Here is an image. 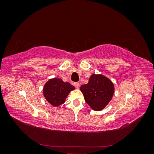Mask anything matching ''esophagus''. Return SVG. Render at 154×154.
Wrapping results in <instances>:
<instances>
[{
  "label": "esophagus",
  "instance_id": "1",
  "mask_svg": "<svg viewBox=\"0 0 154 154\" xmlns=\"http://www.w3.org/2000/svg\"><path fill=\"white\" fill-rule=\"evenodd\" d=\"M74 87H75L76 88H80V83H78V82L74 83Z\"/></svg>",
  "mask_w": 154,
  "mask_h": 154
}]
</instances>
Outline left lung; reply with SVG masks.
Wrapping results in <instances>:
<instances>
[{
	"label": "left lung",
	"instance_id": "left-lung-1",
	"mask_svg": "<svg viewBox=\"0 0 154 154\" xmlns=\"http://www.w3.org/2000/svg\"><path fill=\"white\" fill-rule=\"evenodd\" d=\"M86 103L95 111H100L109 103L114 94V86L109 78L92 74L87 84L80 87Z\"/></svg>",
	"mask_w": 154,
	"mask_h": 154
}]
</instances>
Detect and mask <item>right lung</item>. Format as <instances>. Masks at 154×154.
<instances>
[{
    "mask_svg": "<svg viewBox=\"0 0 154 154\" xmlns=\"http://www.w3.org/2000/svg\"><path fill=\"white\" fill-rule=\"evenodd\" d=\"M75 87L69 82H63L61 78H51L45 83L43 94L49 103L57 107L65 103L70 92Z\"/></svg>",
    "mask_w": 154,
    "mask_h": 154,
    "instance_id": "right-lung-1",
    "label": "right lung"
}]
</instances>
